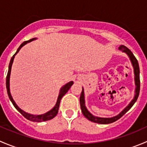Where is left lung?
<instances>
[{"mask_svg": "<svg viewBox=\"0 0 147 147\" xmlns=\"http://www.w3.org/2000/svg\"><path fill=\"white\" fill-rule=\"evenodd\" d=\"M120 50H121L122 52L125 53L129 57L130 60H131V63L132 64L133 67H134V81H135V95H134V99L130 102V103L121 111V112L117 115V116L112 117H109V118H104V117H95L93 115H92L85 107V102H84V90H83L82 87V91L81 92L80 97V107L84 117L87 118V119L90 120V121H93V122L98 123V124H110V123L115 122V121L118 120L127 111L131 109V107L134 105V104L137 101L138 97H139V90H140V79H139V63H138L137 60L136 59V57H134V55H133V53H131V50L127 48L126 46L124 45H121L119 47Z\"/></svg>", "mask_w": 147, "mask_h": 147, "instance_id": "1", "label": "left lung"}]
</instances>
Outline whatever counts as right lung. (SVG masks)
I'll use <instances>...</instances> for the list:
<instances>
[{
	"label": "right lung",
	"mask_w": 147,
	"mask_h": 147,
	"mask_svg": "<svg viewBox=\"0 0 147 147\" xmlns=\"http://www.w3.org/2000/svg\"><path fill=\"white\" fill-rule=\"evenodd\" d=\"M36 38H32V39L29 40L28 41H25L23 42L21 45H20V47L18 48L17 51L16 53L13 55V57H11V60H10V63H9V67H8V74H7V77H6V88H7V92H8V97H9V99L11 101L12 103H13V106L16 107V109L23 115L24 117H26V119L30 120V121H37V122H40V121H47V120H50L53 119L57 115V112H58V109H59V107H60V100H61L62 97L67 92L68 90H69V88L71 87V86L73 84V82L71 81V82L67 83L66 84H65L60 90V93H59L58 95V98H57V102H56V105L51 110H50L49 112H46V113L43 114V115H30V114H28L27 112H24L23 110H22L20 108H19V107L16 105V103L15 102L14 100H13V97H12L11 94H10V71H11V67H12V64L13 63V60H14L15 55L17 54L19 52V50H20L23 46H24L25 45L28 43V42H31V41L34 40Z\"/></svg>",
	"instance_id": "1"
}]
</instances>
